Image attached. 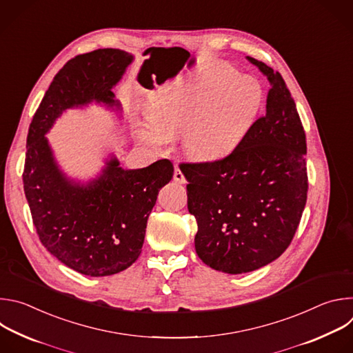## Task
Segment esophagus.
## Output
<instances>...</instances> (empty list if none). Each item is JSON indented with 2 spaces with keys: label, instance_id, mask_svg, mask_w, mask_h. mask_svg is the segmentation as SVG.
Wrapping results in <instances>:
<instances>
[{
  "label": "esophagus",
  "instance_id": "34e87169",
  "mask_svg": "<svg viewBox=\"0 0 353 353\" xmlns=\"http://www.w3.org/2000/svg\"><path fill=\"white\" fill-rule=\"evenodd\" d=\"M173 180H174V181H177V183H181V184L187 181V180H185V176L183 174V172L180 170V168H179V166H176V168H174V173H173Z\"/></svg>",
  "mask_w": 353,
  "mask_h": 353
}]
</instances>
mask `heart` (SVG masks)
Here are the masks:
<instances>
[{
  "label": "heart",
  "instance_id": "obj_1",
  "mask_svg": "<svg viewBox=\"0 0 353 353\" xmlns=\"http://www.w3.org/2000/svg\"><path fill=\"white\" fill-rule=\"evenodd\" d=\"M264 105V89L251 77L214 65L163 90L149 120L138 128L149 146H166L183 135L185 154L196 161L226 158L244 141Z\"/></svg>",
  "mask_w": 353,
  "mask_h": 353
}]
</instances>
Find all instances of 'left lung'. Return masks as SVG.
<instances>
[{"label":"left lung","instance_id":"1","mask_svg":"<svg viewBox=\"0 0 353 353\" xmlns=\"http://www.w3.org/2000/svg\"><path fill=\"white\" fill-rule=\"evenodd\" d=\"M268 78L267 113L230 155L180 163L188 212L196 219L195 251L226 274L259 270L289 247L307 199L306 134L278 71L247 57Z\"/></svg>","mask_w":353,"mask_h":353}]
</instances>
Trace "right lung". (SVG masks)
<instances>
[{
	"mask_svg": "<svg viewBox=\"0 0 353 353\" xmlns=\"http://www.w3.org/2000/svg\"><path fill=\"white\" fill-rule=\"evenodd\" d=\"M132 59L119 48H99L70 60L50 83L29 125L22 177L33 225L47 251L88 276L113 275L137 261L148 216L174 168L161 159L124 170L112 158L97 179L75 183L59 169L44 134L70 108L93 100L119 106L112 89Z\"/></svg>",
	"mask_w": 353,
	"mask_h": 353,
	"instance_id": "obj_1",
	"label": "right lung"
}]
</instances>
